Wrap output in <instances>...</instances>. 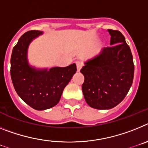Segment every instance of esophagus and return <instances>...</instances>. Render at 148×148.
Wrapping results in <instances>:
<instances>
[{
  "label": "esophagus",
  "instance_id": "1",
  "mask_svg": "<svg viewBox=\"0 0 148 148\" xmlns=\"http://www.w3.org/2000/svg\"><path fill=\"white\" fill-rule=\"evenodd\" d=\"M76 65H77V69L78 71H80V69H82V67H83V64L80 62H76Z\"/></svg>",
  "mask_w": 148,
  "mask_h": 148
}]
</instances>
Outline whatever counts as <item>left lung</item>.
Returning a JSON list of instances; mask_svg holds the SVG:
<instances>
[{"instance_id": "left-lung-1", "label": "left lung", "mask_w": 148, "mask_h": 148, "mask_svg": "<svg viewBox=\"0 0 148 148\" xmlns=\"http://www.w3.org/2000/svg\"><path fill=\"white\" fill-rule=\"evenodd\" d=\"M112 46L85 63L83 95L91 107L109 110L119 104L133 84L134 64L130 48L119 30L109 29Z\"/></svg>"}]
</instances>
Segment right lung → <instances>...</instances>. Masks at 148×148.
I'll return each instance as SVG.
<instances>
[{
	"instance_id": "obj_1",
	"label": "right lung",
	"mask_w": 148,
	"mask_h": 148,
	"mask_svg": "<svg viewBox=\"0 0 148 148\" xmlns=\"http://www.w3.org/2000/svg\"><path fill=\"white\" fill-rule=\"evenodd\" d=\"M40 34L42 32L38 30H29L23 34L14 46L10 60V74L15 91L27 104L36 110L56 106L65 87L77 71L74 63L49 71L36 70L29 66L27 60L28 45Z\"/></svg>"
}]
</instances>
